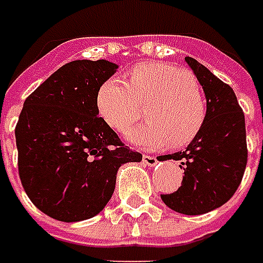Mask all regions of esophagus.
<instances>
[{
  "label": "esophagus",
  "instance_id": "34e87169",
  "mask_svg": "<svg viewBox=\"0 0 263 263\" xmlns=\"http://www.w3.org/2000/svg\"><path fill=\"white\" fill-rule=\"evenodd\" d=\"M142 160H143V163L146 165H149V167H154V165L158 164V160L155 158V157H152V155H143L142 157Z\"/></svg>",
  "mask_w": 263,
  "mask_h": 263
}]
</instances>
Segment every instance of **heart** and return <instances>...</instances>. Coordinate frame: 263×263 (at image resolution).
<instances>
[{"label":"heart","instance_id":"1","mask_svg":"<svg viewBox=\"0 0 263 263\" xmlns=\"http://www.w3.org/2000/svg\"><path fill=\"white\" fill-rule=\"evenodd\" d=\"M148 123L130 128L125 138L145 148L190 145L203 128L205 103L194 75L170 63H140L132 69V83L109 77L98 88L99 115L117 132H124L148 105Z\"/></svg>","mask_w":263,"mask_h":263}]
</instances>
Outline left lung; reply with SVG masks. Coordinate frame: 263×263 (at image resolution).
<instances>
[{"instance_id":"obj_1","label":"left lung","mask_w":263,"mask_h":263,"mask_svg":"<svg viewBox=\"0 0 263 263\" xmlns=\"http://www.w3.org/2000/svg\"><path fill=\"white\" fill-rule=\"evenodd\" d=\"M205 96V121L185 151L161 155L180 161L182 185L163 194L167 207L182 215H204L223 205L235 194L247 164L246 121L234 90L204 65L185 58Z\"/></svg>"}]
</instances>
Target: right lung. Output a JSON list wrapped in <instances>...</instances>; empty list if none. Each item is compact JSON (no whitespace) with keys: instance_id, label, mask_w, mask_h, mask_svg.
Instances as JSON below:
<instances>
[{"instance_id":"1","label":"right lung","mask_w":263,"mask_h":263,"mask_svg":"<svg viewBox=\"0 0 263 263\" xmlns=\"http://www.w3.org/2000/svg\"><path fill=\"white\" fill-rule=\"evenodd\" d=\"M109 60H72L25 100L16 125L19 176L36 209L62 222L96 216L111 200L118 168L139 163L99 117V86L117 72Z\"/></svg>"}]
</instances>
